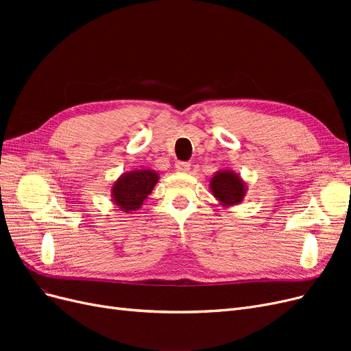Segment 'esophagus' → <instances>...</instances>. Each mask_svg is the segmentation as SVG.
Instances as JSON below:
<instances>
[{"instance_id": "34e87169", "label": "esophagus", "mask_w": 351, "mask_h": 351, "mask_svg": "<svg viewBox=\"0 0 351 351\" xmlns=\"http://www.w3.org/2000/svg\"><path fill=\"white\" fill-rule=\"evenodd\" d=\"M176 169L180 173H187L190 169V162H183V161H178L176 164Z\"/></svg>"}]
</instances>
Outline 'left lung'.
I'll return each mask as SVG.
<instances>
[{"label":"left lung","mask_w":351,"mask_h":351,"mask_svg":"<svg viewBox=\"0 0 351 351\" xmlns=\"http://www.w3.org/2000/svg\"><path fill=\"white\" fill-rule=\"evenodd\" d=\"M209 189L222 208H231L241 204L247 193V183L231 169H219L210 177Z\"/></svg>","instance_id":"8db88e82"}]
</instances>
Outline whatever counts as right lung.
Wrapping results in <instances>:
<instances>
[{
  "label": "right lung",
  "instance_id": "add662e5",
  "mask_svg": "<svg viewBox=\"0 0 351 351\" xmlns=\"http://www.w3.org/2000/svg\"><path fill=\"white\" fill-rule=\"evenodd\" d=\"M159 174L149 168L123 173L111 186V200L120 210L130 214L137 210L152 193Z\"/></svg>",
  "mask_w": 351,
  "mask_h": 351
}]
</instances>
